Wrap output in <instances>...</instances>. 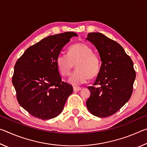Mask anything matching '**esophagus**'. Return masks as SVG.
<instances>
[{
	"instance_id": "34e87169",
	"label": "esophagus",
	"mask_w": 147,
	"mask_h": 147,
	"mask_svg": "<svg viewBox=\"0 0 147 147\" xmlns=\"http://www.w3.org/2000/svg\"><path fill=\"white\" fill-rule=\"evenodd\" d=\"M81 89H82L81 88H79V87H74V88H73V90H74V92L80 91Z\"/></svg>"
}]
</instances>
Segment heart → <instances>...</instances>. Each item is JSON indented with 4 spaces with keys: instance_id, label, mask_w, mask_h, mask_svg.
<instances>
[{
    "instance_id": "obj_1",
    "label": "heart",
    "mask_w": 147,
    "mask_h": 147,
    "mask_svg": "<svg viewBox=\"0 0 147 147\" xmlns=\"http://www.w3.org/2000/svg\"><path fill=\"white\" fill-rule=\"evenodd\" d=\"M90 46L84 43H77L69 48L68 53H60L56 58V65L62 76L70 74L76 64V70L69 78V82L74 86L88 82L98 74L100 61L98 56L93 53Z\"/></svg>"
}]
</instances>
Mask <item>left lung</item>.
Segmentation results:
<instances>
[{"instance_id": "8db88e82", "label": "left lung", "mask_w": 147, "mask_h": 147, "mask_svg": "<svg viewBox=\"0 0 147 147\" xmlns=\"http://www.w3.org/2000/svg\"><path fill=\"white\" fill-rule=\"evenodd\" d=\"M87 40L96 47L101 66L86 106L91 114L106 117L115 113L130 99L136 79V71L130 56L120 45L98 32L89 33Z\"/></svg>"}]
</instances>
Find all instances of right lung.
Masks as SVG:
<instances>
[{"instance_id": "add662e5", "label": "right lung", "mask_w": 147, "mask_h": 147, "mask_svg": "<svg viewBox=\"0 0 147 147\" xmlns=\"http://www.w3.org/2000/svg\"><path fill=\"white\" fill-rule=\"evenodd\" d=\"M74 36L72 32L48 36L30 47L17 61L12 83L19 104L35 117L42 120L61 113L71 85L61 82L56 58Z\"/></svg>"}]
</instances>
